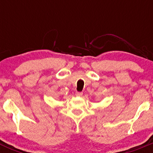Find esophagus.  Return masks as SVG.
<instances>
[{
	"mask_svg": "<svg viewBox=\"0 0 153 153\" xmlns=\"http://www.w3.org/2000/svg\"><path fill=\"white\" fill-rule=\"evenodd\" d=\"M82 95H83V92H75V95H76V96H78V97L82 96Z\"/></svg>",
	"mask_w": 153,
	"mask_h": 153,
	"instance_id": "esophagus-1",
	"label": "esophagus"
}]
</instances>
